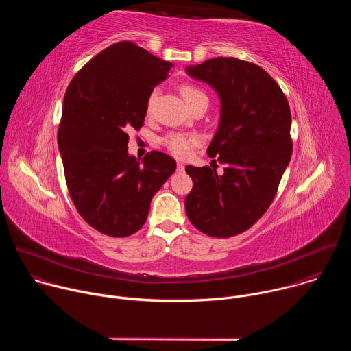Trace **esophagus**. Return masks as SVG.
Wrapping results in <instances>:
<instances>
[{
  "label": "esophagus",
  "mask_w": 351,
  "mask_h": 351,
  "mask_svg": "<svg viewBox=\"0 0 351 351\" xmlns=\"http://www.w3.org/2000/svg\"><path fill=\"white\" fill-rule=\"evenodd\" d=\"M176 169H178V172H183L184 171V165L182 162H178L176 164Z\"/></svg>",
  "instance_id": "1"
}]
</instances>
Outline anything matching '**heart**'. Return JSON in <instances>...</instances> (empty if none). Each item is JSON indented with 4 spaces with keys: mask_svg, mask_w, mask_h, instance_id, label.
<instances>
[{
    "mask_svg": "<svg viewBox=\"0 0 351 351\" xmlns=\"http://www.w3.org/2000/svg\"><path fill=\"white\" fill-rule=\"evenodd\" d=\"M180 94L184 98V101L190 108H193L198 103H208V95L204 90H202L193 84H182ZM157 103V91L154 90L147 98V114L152 115ZM162 144L169 149V152L178 158L189 157L193 149L202 144V137L194 133H169L162 138Z\"/></svg>",
    "mask_w": 351,
    "mask_h": 351,
    "instance_id": "obj_1",
    "label": "heart"
}]
</instances>
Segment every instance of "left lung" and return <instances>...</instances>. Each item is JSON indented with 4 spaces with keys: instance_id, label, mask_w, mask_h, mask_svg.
<instances>
[{
    "instance_id": "1",
    "label": "left lung",
    "mask_w": 351,
    "mask_h": 351,
    "mask_svg": "<svg viewBox=\"0 0 351 351\" xmlns=\"http://www.w3.org/2000/svg\"><path fill=\"white\" fill-rule=\"evenodd\" d=\"M186 71L221 98V121L207 154L226 165L222 176L210 167H186L193 180L186 214L208 236H236L269 208L290 162L289 103L279 84L252 62L218 57Z\"/></svg>"
}]
</instances>
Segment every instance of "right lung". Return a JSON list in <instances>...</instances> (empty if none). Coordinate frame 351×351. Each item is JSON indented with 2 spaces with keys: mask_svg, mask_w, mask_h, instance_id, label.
<instances>
[{
  "mask_svg": "<svg viewBox=\"0 0 351 351\" xmlns=\"http://www.w3.org/2000/svg\"><path fill=\"white\" fill-rule=\"evenodd\" d=\"M172 64L132 41H119L88 61L69 83L58 129L66 186L80 217L112 237L136 233L149 203L176 162L147 153L128 154L129 132L143 126L147 98Z\"/></svg>",
  "mask_w": 351,
  "mask_h": 351,
  "instance_id": "obj_1",
  "label": "right lung"
}]
</instances>
